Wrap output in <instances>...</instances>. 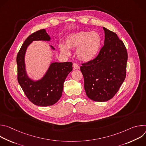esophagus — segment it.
I'll list each match as a JSON object with an SVG mask.
<instances>
[{
    "instance_id": "1",
    "label": "esophagus",
    "mask_w": 146,
    "mask_h": 146,
    "mask_svg": "<svg viewBox=\"0 0 146 146\" xmlns=\"http://www.w3.org/2000/svg\"><path fill=\"white\" fill-rule=\"evenodd\" d=\"M73 67L74 69H78L80 68V66L76 63H73Z\"/></svg>"
}]
</instances>
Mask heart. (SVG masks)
<instances>
[{
	"mask_svg": "<svg viewBox=\"0 0 146 146\" xmlns=\"http://www.w3.org/2000/svg\"><path fill=\"white\" fill-rule=\"evenodd\" d=\"M102 43L101 36L96 32L80 31L72 33L66 39V46L60 44V51L64 54H70L69 48H76V55L82 61L88 62L98 55Z\"/></svg>",
	"mask_w": 146,
	"mask_h": 146,
	"instance_id": "1",
	"label": "heart"
}]
</instances>
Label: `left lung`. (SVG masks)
<instances>
[{
  "mask_svg": "<svg viewBox=\"0 0 146 146\" xmlns=\"http://www.w3.org/2000/svg\"><path fill=\"white\" fill-rule=\"evenodd\" d=\"M105 41L98 56L82 64L87 96L96 102L111 99L118 92L126 77L128 59L127 48L117 34L105 27Z\"/></svg>",
  "mask_w": 146,
  "mask_h": 146,
  "instance_id": "8db88e82",
  "label": "left lung"
}]
</instances>
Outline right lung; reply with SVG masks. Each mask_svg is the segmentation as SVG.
<instances>
[{
  "label": "right lung",
  "mask_w": 146,
  "mask_h": 146,
  "mask_svg": "<svg viewBox=\"0 0 146 146\" xmlns=\"http://www.w3.org/2000/svg\"><path fill=\"white\" fill-rule=\"evenodd\" d=\"M51 37L44 29L31 34L24 41L17 56V78L19 84L28 99L34 105L48 106L54 105L60 98L65 80L72 70V62H52L40 80L33 81L27 75L25 55L33 41H50ZM52 50L55 48L50 46Z\"/></svg>",
  "instance_id": "1"
}]
</instances>
